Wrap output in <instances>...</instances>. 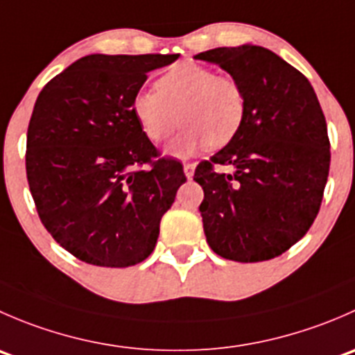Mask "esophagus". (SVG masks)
Masks as SVG:
<instances>
[{
    "instance_id": "esophagus-1",
    "label": "esophagus",
    "mask_w": 355,
    "mask_h": 355,
    "mask_svg": "<svg viewBox=\"0 0 355 355\" xmlns=\"http://www.w3.org/2000/svg\"><path fill=\"white\" fill-rule=\"evenodd\" d=\"M194 170H196V163H192V161H187V163H184V171H185V177L191 180L192 177H194Z\"/></svg>"
}]
</instances>
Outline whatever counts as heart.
Segmentation results:
<instances>
[{
    "instance_id": "1",
    "label": "heart",
    "mask_w": 355,
    "mask_h": 355,
    "mask_svg": "<svg viewBox=\"0 0 355 355\" xmlns=\"http://www.w3.org/2000/svg\"><path fill=\"white\" fill-rule=\"evenodd\" d=\"M247 99L241 82L213 68L184 62L156 80V91H141L132 99V113L149 141L161 144L182 123L184 132L170 148L189 156L206 144L223 148L234 139L245 116Z\"/></svg>"
}]
</instances>
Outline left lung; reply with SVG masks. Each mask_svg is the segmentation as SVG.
Returning <instances> with one entry per match:
<instances>
[{
  "mask_svg": "<svg viewBox=\"0 0 355 355\" xmlns=\"http://www.w3.org/2000/svg\"><path fill=\"white\" fill-rule=\"evenodd\" d=\"M196 58L234 75L247 99L234 139L196 168L206 241L225 259H273L299 242L320 213L330 171L323 110L309 80L270 49L244 44ZM218 164L234 171L220 174Z\"/></svg>",
  "mask_w": 355,
  "mask_h": 355,
  "instance_id": "8db88e82",
  "label": "left lung"
}]
</instances>
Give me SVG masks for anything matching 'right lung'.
Wrapping results in <instances>:
<instances>
[{"mask_svg": "<svg viewBox=\"0 0 355 355\" xmlns=\"http://www.w3.org/2000/svg\"><path fill=\"white\" fill-rule=\"evenodd\" d=\"M177 58L89 55L37 96L25 151L28 189L46 230L84 263L144 261L187 182L180 161L161 157L132 113L149 71Z\"/></svg>", "mask_w": 355, "mask_h": 355, "instance_id": "add662e5", "label": "right lung"}]
</instances>
